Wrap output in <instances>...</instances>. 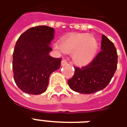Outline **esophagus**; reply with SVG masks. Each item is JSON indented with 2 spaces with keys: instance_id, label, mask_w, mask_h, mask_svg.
<instances>
[{
  "instance_id": "obj_1",
  "label": "esophagus",
  "mask_w": 127,
  "mask_h": 127,
  "mask_svg": "<svg viewBox=\"0 0 127 127\" xmlns=\"http://www.w3.org/2000/svg\"><path fill=\"white\" fill-rule=\"evenodd\" d=\"M68 64V62L65 60V59H63L62 61H61V65L62 66H64V65H66Z\"/></svg>"
}]
</instances>
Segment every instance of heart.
<instances>
[{
    "instance_id": "obj_1",
    "label": "heart",
    "mask_w": 127,
    "mask_h": 127,
    "mask_svg": "<svg viewBox=\"0 0 127 127\" xmlns=\"http://www.w3.org/2000/svg\"><path fill=\"white\" fill-rule=\"evenodd\" d=\"M56 48L63 52L71 54L73 61L78 66L90 63L95 56L98 43L93 35L87 33H76L63 39L60 42V47Z\"/></svg>"
}]
</instances>
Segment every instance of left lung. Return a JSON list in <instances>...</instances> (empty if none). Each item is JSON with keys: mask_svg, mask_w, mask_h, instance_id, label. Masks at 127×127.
Listing matches in <instances>:
<instances>
[{"mask_svg": "<svg viewBox=\"0 0 127 127\" xmlns=\"http://www.w3.org/2000/svg\"><path fill=\"white\" fill-rule=\"evenodd\" d=\"M101 50L86 66H74V75L68 80L73 91L91 94L103 90L109 84L117 69V51L114 43L104 34H102Z\"/></svg>", "mask_w": 127, "mask_h": 127, "instance_id": "8db88e82", "label": "left lung"}]
</instances>
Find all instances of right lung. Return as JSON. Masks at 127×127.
I'll use <instances>...</instances> for the list:
<instances>
[{"instance_id": "obj_1", "label": "right lung", "mask_w": 127, "mask_h": 127, "mask_svg": "<svg viewBox=\"0 0 127 127\" xmlns=\"http://www.w3.org/2000/svg\"><path fill=\"white\" fill-rule=\"evenodd\" d=\"M54 29L38 26L28 29L16 42L13 54V78L21 91L39 95L47 90L49 77L61 67V58L49 55Z\"/></svg>"}]
</instances>
